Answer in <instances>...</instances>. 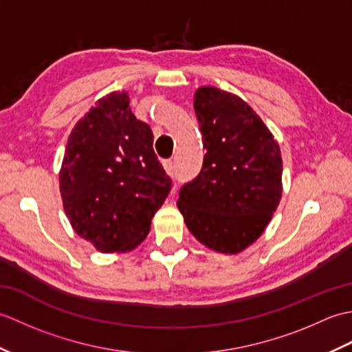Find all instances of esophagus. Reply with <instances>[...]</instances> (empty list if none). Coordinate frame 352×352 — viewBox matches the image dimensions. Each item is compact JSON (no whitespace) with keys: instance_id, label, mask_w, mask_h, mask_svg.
<instances>
[{"instance_id":"34e87169","label":"esophagus","mask_w":352,"mask_h":352,"mask_svg":"<svg viewBox=\"0 0 352 352\" xmlns=\"http://www.w3.org/2000/svg\"><path fill=\"white\" fill-rule=\"evenodd\" d=\"M163 166H164V170H166L170 177L175 175V164L174 163H172V162H164Z\"/></svg>"}]
</instances>
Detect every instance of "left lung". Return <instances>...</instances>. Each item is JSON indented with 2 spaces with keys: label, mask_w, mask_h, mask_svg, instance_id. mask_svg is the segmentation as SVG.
Masks as SVG:
<instances>
[{
  "label": "left lung",
  "mask_w": 352,
  "mask_h": 352,
  "mask_svg": "<svg viewBox=\"0 0 352 352\" xmlns=\"http://www.w3.org/2000/svg\"><path fill=\"white\" fill-rule=\"evenodd\" d=\"M193 109L206 149L201 172L184 184L177 206L207 248L237 254L263 233L280 204L278 142L241 96L203 86Z\"/></svg>",
  "instance_id": "left-lung-1"
}]
</instances>
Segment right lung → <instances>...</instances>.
<instances>
[{
  "instance_id": "add662e5",
  "label": "right lung",
  "mask_w": 352,
  "mask_h": 352,
  "mask_svg": "<svg viewBox=\"0 0 352 352\" xmlns=\"http://www.w3.org/2000/svg\"><path fill=\"white\" fill-rule=\"evenodd\" d=\"M153 142L125 91L100 98L69 134L58 174L63 208L74 231L101 252L144 242L168 197L170 178Z\"/></svg>"
}]
</instances>
